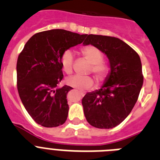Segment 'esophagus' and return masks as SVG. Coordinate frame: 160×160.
<instances>
[{"label":"esophagus","mask_w":160,"mask_h":160,"mask_svg":"<svg viewBox=\"0 0 160 160\" xmlns=\"http://www.w3.org/2000/svg\"><path fill=\"white\" fill-rule=\"evenodd\" d=\"M79 94L81 95V97H83L85 95V94L83 92H81V91H79Z\"/></svg>","instance_id":"obj_1"}]
</instances>
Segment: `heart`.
Returning <instances> with one entry per match:
<instances>
[{
    "mask_svg": "<svg viewBox=\"0 0 160 160\" xmlns=\"http://www.w3.org/2000/svg\"><path fill=\"white\" fill-rule=\"evenodd\" d=\"M82 54L86 59L91 63L90 70L98 80H103L107 76L108 67L102 62L103 55L98 48L94 46H87L82 48ZM73 53L67 49L63 52L61 57V64L62 70L67 74H70L73 71ZM66 83L69 86L78 90H87L94 84L93 78L90 76L74 75L66 79Z\"/></svg>",
    "mask_w": 160,
    "mask_h": 160,
    "instance_id": "1",
    "label": "heart"
}]
</instances>
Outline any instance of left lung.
<instances>
[{
  "label": "left lung",
  "mask_w": 160,
  "mask_h": 160,
  "mask_svg": "<svg viewBox=\"0 0 160 160\" xmlns=\"http://www.w3.org/2000/svg\"><path fill=\"white\" fill-rule=\"evenodd\" d=\"M83 44L98 48L111 66L101 89L83 97L85 117L94 128H113L129 115L138 100L143 83L140 58L128 44L114 37L90 34Z\"/></svg>",
  "instance_id": "left-lung-1"
}]
</instances>
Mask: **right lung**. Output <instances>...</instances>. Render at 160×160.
<instances>
[{
  "mask_svg": "<svg viewBox=\"0 0 160 160\" xmlns=\"http://www.w3.org/2000/svg\"><path fill=\"white\" fill-rule=\"evenodd\" d=\"M87 34L51 29L31 37L17 62V85L25 110L45 128L62 125L67 119V93L72 87L58 85L63 78V52L81 44Z\"/></svg>",
  "mask_w": 160,
  "mask_h": 160,
  "instance_id": "1",
  "label": "right lung"
}]
</instances>
